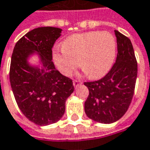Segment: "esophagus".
<instances>
[{
  "label": "esophagus",
  "mask_w": 150,
  "mask_h": 150,
  "mask_svg": "<svg viewBox=\"0 0 150 150\" xmlns=\"http://www.w3.org/2000/svg\"><path fill=\"white\" fill-rule=\"evenodd\" d=\"M81 83H82V82H80V81L74 80V81H73V86H74L75 87H77L78 86H79V85H80V84H81Z\"/></svg>",
  "instance_id": "esophagus-1"
}]
</instances>
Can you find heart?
I'll return each instance as SVG.
<instances>
[{"label":"heart","instance_id":"obj_1","mask_svg":"<svg viewBox=\"0 0 150 150\" xmlns=\"http://www.w3.org/2000/svg\"><path fill=\"white\" fill-rule=\"evenodd\" d=\"M117 43L109 32L91 31L68 37L53 51L59 70L70 76L79 67L90 79H98L110 71L115 62Z\"/></svg>","mask_w":150,"mask_h":150}]
</instances>
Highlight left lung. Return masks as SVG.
<instances>
[{
  "mask_svg": "<svg viewBox=\"0 0 150 150\" xmlns=\"http://www.w3.org/2000/svg\"><path fill=\"white\" fill-rule=\"evenodd\" d=\"M117 57L109 73L100 80L84 82L89 90L85 113L99 123L110 124L127 111L137 78V61L129 38L115 30Z\"/></svg>",
  "mask_w": 150,
  "mask_h": 150,
  "instance_id": "left-lung-1",
  "label": "left lung"
}]
</instances>
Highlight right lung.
Returning a JSON list of instances; mask_svg holds the SVG:
<instances>
[{
	"label": "right lung",
	"mask_w": 150,
	"mask_h": 150,
	"mask_svg": "<svg viewBox=\"0 0 150 150\" xmlns=\"http://www.w3.org/2000/svg\"><path fill=\"white\" fill-rule=\"evenodd\" d=\"M56 27H39L16 44L10 68V82L21 112L35 124L44 126L59 121L65 102L74 91L73 81L55 68L52 48L61 36ZM37 54L39 65H31L29 57Z\"/></svg>",
	"instance_id": "obj_1"
}]
</instances>
